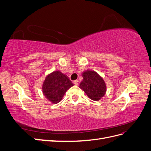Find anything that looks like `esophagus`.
Listing matches in <instances>:
<instances>
[{"instance_id": "1", "label": "esophagus", "mask_w": 151, "mask_h": 151, "mask_svg": "<svg viewBox=\"0 0 151 151\" xmlns=\"http://www.w3.org/2000/svg\"><path fill=\"white\" fill-rule=\"evenodd\" d=\"M73 83H74V84L75 85L77 86V85L79 84V81H78V80H76V81H74V82H73Z\"/></svg>"}]
</instances>
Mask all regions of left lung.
Instances as JSON below:
<instances>
[{"instance_id": "8db88e82", "label": "left lung", "mask_w": 151, "mask_h": 151, "mask_svg": "<svg viewBox=\"0 0 151 151\" xmlns=\"http://www.w3.org/2000/svg\"><path fill=\"white\" fill-rule=\"evenodd\" d=\"M83 81L79 88L93 101H99L106 94V86L104 81L96 72L87 70L82 74Z\"/></svg>"}]
</instances>
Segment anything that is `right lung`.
Listing matches in <instances>:
<instances>
[{"label": "right lung", "instance_id": "1", "mask_svg": "<svg viewBox=\"0 0 151 151\" xmlns=\"http://www.w3.org/2000/svg\"><path fill=\"white\" fill-rule=\"evenodd\" d=\"M74 86L67 75L59 70L48 74L42 85V91L45 98L53 104L62 99L66 91Z\"/></svg>", "mask_w": 151, "mask_h": 151}]
</instances>
